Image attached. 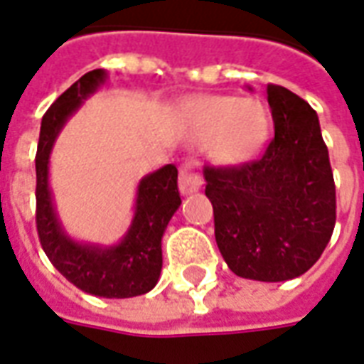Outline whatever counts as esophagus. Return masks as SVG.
Returning a JSON list of instances; mask_svg holds the SVG:
<instances>
[{
  "label": "esophagus",
  "instance_id": "esophagus-1",
  "mask_svg": "<svg viewBox=\"0 0 364 364\" xmlns=\"http://www.w3.org/2000/svg\"><path fill=\"white\" fill-rule=\"evenodd\" d=\"M203 187V175L198 173L193 166H183L179 171V191L183 195H191Z\"/></svg>",
  "mask_w": 364,
  "mask_h": 364
}]
</instances>
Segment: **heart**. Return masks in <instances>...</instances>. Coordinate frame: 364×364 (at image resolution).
<instances>
[{"label": "heart", "mask_w": 364, "mask_h": 364, "mask_svg": "<svg viewBox=\"0 0 364 364\" xmlns=\"http://www.w3.org/2000/svg\"><path fill=\"white\" fill-rule=\"evenodd\" d=\"M191 134L196 142H212L222 164L252 160L268 139V117L255 100L206 96L191 106Z\"/></svg>", "instance_id": "obj_1"}]
</instances>
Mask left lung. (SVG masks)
<instances>
[{"label": "left lung", "instance_id": "8db88e82", "mask_svg": "<svg viewBox=\"0 0 364 364\" xmlns=\"http://www.w3.org/2000/svg\"><path fill=\"white\" fill-rule=\"evenodd\" d=\"M266 92L274 139L264 154L239 168H204V181L230 270L285 282L324 252L336 225V185L316 112L284 86Z\"/></svg>", "mask_w": 364, "mask_h": 364}]
</instances>
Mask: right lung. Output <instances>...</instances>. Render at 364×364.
<instances>
[{"label": "right lung", "instance_id": "add662e5", "mask_svg": "<svg viewBox=\"0 0 364 364\" xmlns=\"http://www.w3.org/2000/svg\"><path fill=\"white\" fill-rule=\"evenodd\" d=\"M107 79L104 69L82 75L42 117L36 150V228L42 249L59 274L82 291L106 299H127L148 293L160 279L161 237L181 196L177 168L168 164L142 177L136 189L133 222L117 245L80 243L59 222L50 189V156L55 139L88 96Z\"/></svg>", "mask_w": 364, "mask_h": 364}]
</instances>
